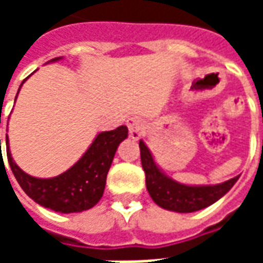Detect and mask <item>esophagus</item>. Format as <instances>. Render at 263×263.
Segmentation results:
<instances>
[{
	"mask_svg": "<svg viewBox=\"0 0 263 263\" xmlns=\"http://www.w3.org/2000/svg\"><path fill=\"white\" fill-rule=\"evenodd\" d=\"M126 126L129 129V137L132 139H139L145 132V124L139 117H129L126 120Z\"/></svg>",
	"mask_w": 263,
	"mask_h": 263,
	"instance_id": "obj_1",
	"label": "esophagus"
}]
</instances>
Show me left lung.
<instances>
[{
	"mask_svg": "<svg viewBox=\"0 0 263 263\" xmlns=\"http://www.w3.org/2000/svg\"><path fill=\"white\" fill-rule=\"evenodd\" d=\"M139 149L149 196L159 207L169 211L193 213L205 209L226 196L239 179L235 176L218 184H184L169 177L160 169L142 139L139 141Z\"/></svg>",
	"mask_w": 263,
	"mask_h": 263,
	"instance_id": "1",
	"label": "left lung"
}]
</instances>
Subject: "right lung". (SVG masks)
Wrapping results in <instances>:
<instances>
[{"label":"right lung","mask_w":263,"mask_h":263,"mask_svg":"<svg viewBox=\"0 0 263 263\" xmlns=\"http://www.w3.org/2000/svg\"><path fill=\"white\" fill-rule=\"evenodd\" d=\"M60 59L62 58H54L50 62H58ZM25 81L26 79L22 81V84ZM126 138L128 128L125 125L118 126L114 131L100 132L74 165L59 176L48 179L31 176L15 163L9 151L8 135L7 156L16 182L35 203L63 214L81 213L94 207L103 197L107 173L111 167L117 148Z\"/></svg>","instance_id":"right-lung-1"}]
</instances>
